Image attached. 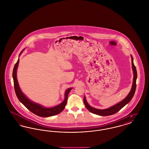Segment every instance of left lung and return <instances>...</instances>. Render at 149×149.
<instances>
[{
	"mask_svg": "<svg viewBox=\"0 0 149 149\" xmlns=\"http://www.w3.org/2000/svg\"><path fill=\"white\" fill-rule=\"evenodd\" d=\"M132 60V68L133 70V83H132V86L131 90L124 100L119 102V103L115 104L113 106H111L108 109H106L104 110H101V109H97L96 108H94L88 104L87 101L86 100V97H84V104L86 106V108L88 110L91 112L93 114H96L100 116H108V115H111L113 114L116 113L118 111H119L120 109H122L123 107L128 104L133 97L134 95L135 91H136V80L137 78V70L136 68L134 65L133 63V58L132 56L131 55Z\"/></svg>",
	"mask_w": 149,
	"mask_h": 149,
	"instance_id": "1",
	"label": "left lung"
}]
</instances>
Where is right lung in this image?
<instances>
[{"label": "right lung", "instance_id": "right-lung-1", "mask_svg": "<svg viewBox=\"0 0 149 149\" xmlns=\"http://www.w3.org/2000/svg\"><path fill=\"white\" fill-rule=\"evenodd\" d=\"M24 49H24L19 53V56L22 53ZM18 63H19V59H18L17 62H16V63L14 66L13 70V74H12L15 90L18 100L31 112L41 117L52 116L56 115L57 114H58L62 111L67 104L68 95L72 88H69L66 89V91L65 92V99L60 104L50 108L45 107L40 104L31 101L21 91L20 88L19 87L17 79V70Z\"/></svg>", "mask_w": 149, "mask_h": 149}]
</instances>
